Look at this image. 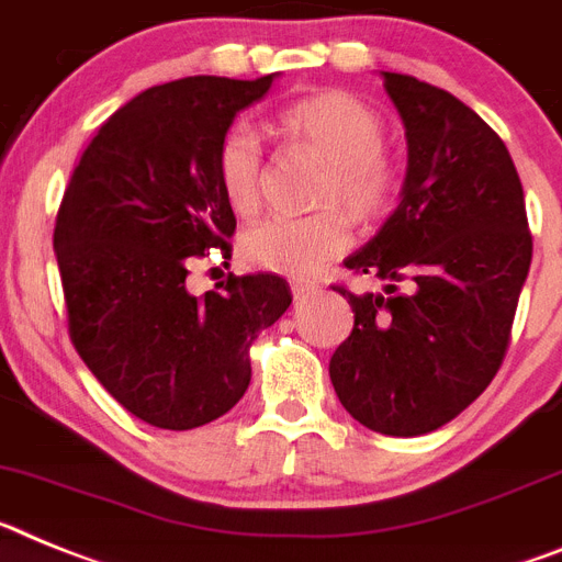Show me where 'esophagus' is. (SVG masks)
<instances>
[{
  "label": "esophagus",
  "instance_id": "esophagus-1",
  "mask_svg": "<svg viewBox=\"0 0 562 562\" xmlns=\"http://www.w3.org/2000/svg\"><path fill=\"white\" fill-rule=\"evenodd\" d=\"M291 291H294V300H308V296H314L319 291V285L316 282H294Z\"/></svg>",
  "mask_w": 562,
  "mask_h": 562
}]
</instances>
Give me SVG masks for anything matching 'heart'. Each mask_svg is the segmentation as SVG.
Listing matches in <instances>:
<instances>
[{"label":"heart","mask_w":562,"mask_h":562,"mask_svg":"<svg viewBox=\"0 0 562 562\" xmlns=\"http://www.w3.org/2000/svg\"><path fill=\"white\" fill-rule=\"evenodd\" d=\"M285 140L328 166L319 203H339L356 221H375L396 192V169L384 155L382 119L348 92L328 90L288 106L280 119ZM266 158L251 126L234 124L217 149V183L237 214L260 206ZM350 246L339 212L314 217H262L240 234L243 260L274 274L305 277Z\"/></svg>","instance_id":"heart-1"}]
</instances>
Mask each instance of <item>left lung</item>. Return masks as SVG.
Returning <instances> with one entry per match:
<instances>
[{"label":"left lung","mask_w":562,"mask_h":562,"mask_svg":"<svg viewBox=\"0 0 562 562\" xmlns=\"http://www.w3.org/2000/svg\"><path fill=\"white\" fill-rule=\"evenodd\" d=\"M407 175L382 228L345 260L384 282L350 294L353 330L330 359L341 407L382 436H424L470 407L509 348L531 266L526 200L506 144L447 90L382 72Z\"/></svg>","instance_id":"1"}]
</instances>
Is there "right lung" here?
<instances>
[{
  "label": "right lung",
  "instance_id": "add662e5",
  "mask_svg": "<svg viewBox=\"0 0 562 562\" xmlns=\"http://www.w3.org/2000/svg\"><path fill=\"white\" fill-rule=\"evenodd\" d=\"M254 81L189 76L149 87L92 135L58 209V274L70 339L92 375L140 422L194 429L221 418L251 382V345L291 305L282 277H228L187 291L189 257L228 254L234 212L217 149Z\"/></svg>",
  "mask_w": 562,
  "mask_h": 562
}]
</instances>
